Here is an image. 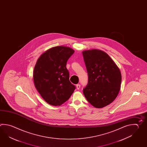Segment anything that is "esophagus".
<instances>
[{
  "instance_id": "obj_1",
  "label": "esophagus",
  "mask_w": 147,
  "mask_h": 147,
  "mask_svg": "<svg viewBox=\"0 0 147 147\" xmlns=\"http://www.w3.org/2000/svg\"><path fill=\"white\" fill-rule=\"evenodd\" d=\"M80 87H81L80 84H77V85H76V88H77L78 90H80Z\"/></svg>"
}]
</instances>
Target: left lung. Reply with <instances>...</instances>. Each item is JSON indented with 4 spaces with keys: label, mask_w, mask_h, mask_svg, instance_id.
<instances>
[{
    "label": "left lung",
    "mask_w": 147,
    "mask_h": 147,
    "mask_svg": "<svg viewBox=\"0 0 147 147\" xmlns=\"http://www.w3.org/2000/svg\"><path fill=\"white\" fill-rule=\"evenodd\" d=\"M82 53L88 76L84 96L94 107H104L114 101L120 90V69L104 51L93 49Z\"/></svg>",
    "instance_id": "left-lung-1"
}]
</instances>
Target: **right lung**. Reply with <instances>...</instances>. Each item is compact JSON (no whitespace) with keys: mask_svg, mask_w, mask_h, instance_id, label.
<instances>
[{"mask_svg":"<svg viewBox=\"0 0 147 147\" xmlns=\"http://www.w3.org/2000/svg\"><path fill=\"white\" fill-rule=\"evenodd\" d=\"M74 53L71 48L58 46L45 51L37 60L33 71L34 84L42 98L50 105H62L75 90V86L69 80L66 67Z\"/></svg>","mask_w":147,"mask_h":147,"instance_id":"add662e5","label":"right lung"}]
</instances>
